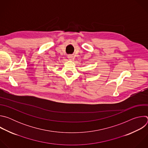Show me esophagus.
<instances>
[{"instance_id":"esophagus-1","label":"esophagus","mask_w":148,"mask_h":148,"mask_svg":"<svg viewBox=\"0 0 148 148\" xmlns=\"http://www.w3.org/2000/svg\"><path fill=\"white\" fill-rule=\"evenodd\" d=\"M68 58H69V59H70V60H73V56H71V55H69V56H68Z\"/></svg>"}]
</instances>
